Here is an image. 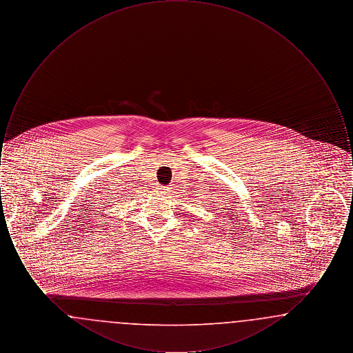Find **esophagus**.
<instances>
[{
	"mask_svg": "<svg viewBox=\"0 0 353 353\" xmlns=\"http://www.w3.org/2000/svg\"><path fill=\"white\" fill-rule=\"evenodd\" d=\"M169 189H170L169 186H160V188H157V193L159 194H168L169 192H170Z\"/></svg>",
	"mask_w": 353,
	"mask_h": 353,
	"instance_id": "obj_1",
	"label": "esophagus"
}]
</instances>
